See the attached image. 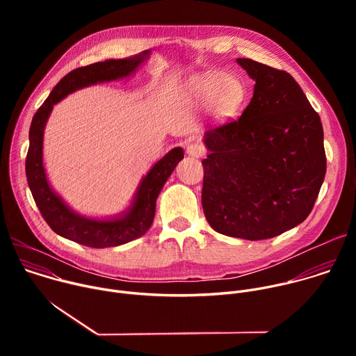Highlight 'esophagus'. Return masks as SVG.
<instances>
[{
	"instance_id": "34e87169",
	"label": "esophagus",
	"mask_w": 356,
	"mask_h": 356,
	"mask_svg": "<svg viewBox=\"0 0 356 356\" xmlns=\"http://www.w3.org/2000/svg\"><path fill=\"white\" fill-rule=\"evenodd\" d=\"M186 152H187V155L191 156V158H201L202 155L206 154V149H204V146H202L201 143L193 142V143H190V145L187 146Z\"/></svg>"
}]
</instances>
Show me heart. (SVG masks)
<instances>
[{
  "mask_svg": "<svg viewBox=\"0 0 356 356\" xmlns=\"http://www.w3.org/2000/svg\"><path fill=\"white\" fill-rule=\"evenodd\" d=\"M188 90L198 104H210L213 114L221 121L234 117L246 99L243 81L231 73L198 74L188 81Z\"/></svg>",
  "mask_w": 356,
  "mask_h": 356,
  "instance_id": "heart-1",
  "label": "heart"
}]
</instances>
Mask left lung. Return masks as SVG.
Masks as SVG:
<instances>
[{
    "instance_id": "1",
    "label": "left lung",
    "mask_w": 356,
    "mask_h": 356,
    "mask_svg": "<svg viewBox=\"0 0 356 356\" xmlns=\"http://www.w3.org/2000/svg\"><path fill=\"white\" fill-rule=\"evenodd\" d=\"M236 63L255 80L242 115L206 131L201 204L222 235L259 241L301 224L327 172L324 131L297 81L252 59Z\"/></svg>"
}]
</instances>
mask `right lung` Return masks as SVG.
Listing matches in <instances>:
<instances>
[{
    "label": "right lung",
    "mask_w": 356,
    "mask_h": 356,
    "mask_svg": "<svg viewBox=\"0 0 356 356\" xmlns=\"http://www.w3.org/2000/svg\"><path fill=\"white\" fill-rule=\"evenodd\" d=\"M149 56L150 50L147 49L131 58L110 59L74 69L55 86L32 118L25 163L28 186L47 225L66 239L90 248H110L142 236L154 222L156 198L162 187L177 163L184 158L181 147L169 150L143 176L129 207L111 218H91L76 213L52 188L46 177L43 166V132L54 106L80 88L129 77Z\"/></svg>",
    "instance_id": "1"
}]
</instances>
